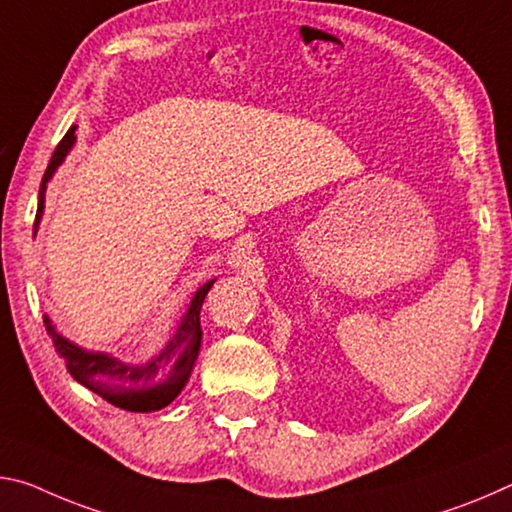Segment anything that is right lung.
I'll use <instances>...</instances> for the list:
<instances>
[{
  "instance_id": "obj_1",
  "label": "right lung",
  "mask_w": 512,
  "mask_h": 512,
  "mask_svg": "<svg viewBox=\"0 0 512 512\" xmlns=\"http://www.w3.org/2000/svg\"><path fill=\"white\" fill-rule=\"evenodd\" d=\"M74 131H77V127H70L63 140L58 142V147L52 154V161H49L45 170V177L38 192V213L36 222H33V236H36L40 217H43L45 211L47 183L74 147V140H77ZM213 283L215 279L206 281L204 286L192 295L188 311L183 313L177 326V333L167 340L161 354L149 358L147 363L142 365L124 363V360L115 358L113 354H108V351H88L74 345V342L63 338V335L56 331V326L47 315L45 329L52 335L58 356L65 360L67 372L72 374L74 381L86 385L88 390H92L95 395L106 399L108 404H113L117 408L131 410V413H152V410H161L167 404H172L190 381L192 367H195V360L201 347L199 311L208 290L213 288Z\"/></svg>"
}]
</instances>
